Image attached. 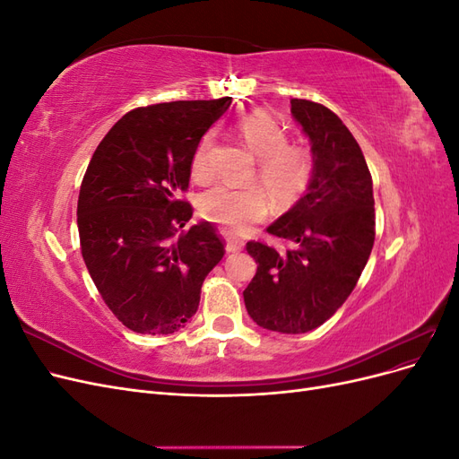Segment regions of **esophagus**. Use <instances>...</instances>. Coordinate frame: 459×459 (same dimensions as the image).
Here are the masks:
<instances>
[{
    "instance_id": "obj_1",
    "label": "esophagus",
    "mask_w": 459,
    "mask_h": 459,
    "mask_svg": "<svg viewBox=\"0 0 459 459\" xmlns=\"http://www.w3.org/2000/svg\"><path fill=\"white\" fill-rule=\"evenodd\" d=\"M241 248H243V243L238 241V239H230L228 245H226V251L228 253H239Z\"/></svg>"
}]
</instances>
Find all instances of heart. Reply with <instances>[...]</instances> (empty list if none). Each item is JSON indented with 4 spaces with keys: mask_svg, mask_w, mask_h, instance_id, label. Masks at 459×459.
I'll list each match as a JSON object with an SVG mask.
<instances>
[{
    "mask_svg": "<svg viewBox=\"0 0 459 459\" xmlns=\"http://www.w3.org/2000/svg\"><path fill=\"white\" fill-rule=\"evenodd\" d=\"M245 147L258 159L255 178L269 191L275 206L293 204L310 186L314 164L310 151L299 143H289L287 132L264 113L248 115L239 126ZM214 135L206 134L191 157V178L208 182L212 178L211 152ZM201 212L206 220L224 226L233 233H243L268 214V196L258 186L228 187L218 186L201 197Z\"/></svg>",
    "mask_w": 459,
    "mask_h": 459,
    "instance_id": "b5f03b06",
    "label": "heart"
}]
</instances>
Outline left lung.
<instances>
[{
  "mask_svg": "<svg viewBox=\"0 0 459 459\" xmlns=\"http://www.w3.org/2000/svg\"><path fill=\"white\" fill-rule=\"evenodd\" d=\"M290 113L312 142L314 172L304 195L268 233L289 247L248 241L256 275L243 290L255 322L277 333H308L354 290L375 241V201L364 152L327 107L290 100Z\"/></svg>",
  "mask_w": 459,
  "mask_h": 459,
  "instance_id": "1",
  "label": "left lung"
}]
</instances>
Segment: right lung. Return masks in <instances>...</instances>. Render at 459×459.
I'll use <instances>...</instances> for the list:
<instances>
[{
  "mask_svg": "<svg viewBox=\"0 0 459 459\" xmlns=\"http://www.w3.org/2000/svg\"><path fill=\"white\" fill-rule=\"evenodd\" d=\"M231 97L137 107L97 145L80 186L78 233L108 310L142 335H169L195 316L204 277L224 258L208 221L179 233L193 208L191 157Z\"/></svg>",
  "mask_w": 459,
  "mask_h": 459,
  "instance_id": "obj_1",
  "label": "right lung"
}]
</instances>
